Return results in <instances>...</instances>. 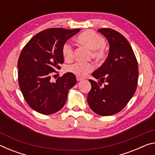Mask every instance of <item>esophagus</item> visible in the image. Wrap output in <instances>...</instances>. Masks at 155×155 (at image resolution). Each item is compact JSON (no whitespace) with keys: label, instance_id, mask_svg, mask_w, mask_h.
<instances>
[{"label":"esophagus","instance_id":"obj_1","mask_svg":"<svg viewBox=\"0 0 155 155\" xmlns=\"http://www.w3.org/2000/svg\"><path fill=\"white\" fill-rule=\"evenodd\" d=\"M77 80L78 81H83V78H82V77H78V76H77Z\"/></svg>","mask_w":155,"mask_h":155}]
</instances>
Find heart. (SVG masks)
I'll list each match as a JSON object with an SVG mask.
<instances>
[{"instance_id":"obj_1","label":"heart","mask_w":155,"mask_h":155,"mask_svg":"<svg viewBox=\"0 0 155 155\" xmlns=\"http://www.w3.org/2000/svg\"><path fill=\"white\" fill-rule=\"evenodd\" d=\"M78 41L92 51V57L96 61H102L106 58L107 53L104 46V39L93 31H86L81 33L77 38ZM62 55L66 61H70L73 57L74 49L68 41L65 42L61 48ZM94 66L90 63L77 62L67 68L68 72L72 73L78 77H83L93 70Z\"/></svg>"}]
</instances>
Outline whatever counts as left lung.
Instances as JSON below:
<instances>
[{
  "label": "left lung",
  "mask_w": 155,
  "mask_h": 155,
  "mask_svg": "<svg viewBox=\"0 0 155 155\" xmlns=\"http://www.w3.org/2000/svg\"><path fill=\"white\" fill-rule=\"evenodd\" d=\"M109 44L105 61L92 73L99 79L89 80L91 88L87 96L89 106L102 116L112 115L124 108L137 89L138 64L132 47L122 34L109 28H100ZM104 82L106 84L101 85Z\"/></svg>",
  "instance_id": "1"
}]
</instances>
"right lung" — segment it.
<instances>
[{
  "instance_id": "1",
  "label": "right lung",
  "mask_w": 155,
  "mask_h": 155,
  "mask_svg": "<svg viewBox=\"0 0 155 155\" xmlns=\"http://www.w3.org/2000/svg\"><path fill=\"white\" fill-rule=\"evenodd\" d=\"M80 31L51 28L36 34L28 41L18 61V83L26 102L33 110L44 115L59 111L64 106L68 91L77 78L67 72L51 82V75L64 63L62 46Z\"/></svg>"
}]
</instances>
